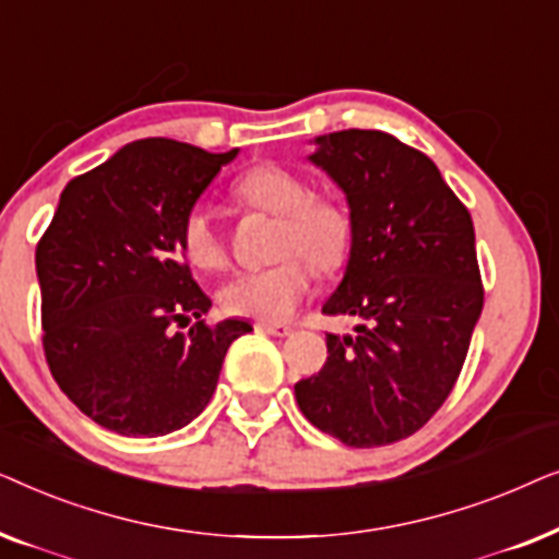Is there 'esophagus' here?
Wrapping results in <instances>:
<instances>
[{"instance_id":"34e87169","label":"esophagus","mask_w":559,"mask_h":559,"mask_svg":"<svg viewBox=\"0 0 559 559\" xmlns=\"http://www.w3.org/2000/svg\"><path fill=\"white\" fill-rule=\"evenodd\" d=\"M257 328H259V331L270 333V335H280V338H285V335L293 333V325H287V323H272V320H259Z\"/></svg>"}]
</instances>
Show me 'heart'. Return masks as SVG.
<instances>
[{
    "label": "heart",
    "instance_id": "obj_1",
    "mask_svg": "<svg viewBox=\"0 0 559 559\" xmlns=\"http://www.w3.org/2000/svg\"><path fill=\"white\" fill-rule=\"evenodd\" d=\"M234 193L251 209L280 216L274 236L277 264L257 272L236 274L221 287V305L234 316L285 320L308 295L312 270L333 272L348 259L350 218L341 203L310 195L300 175L280 165H257L236 180ZM180 247L190 266L201 272L218 270L226 262V247L216 224L203 209L182 218Z\"/></svg>",
    "mask_w": 559,
    "mask_h": 559
}]
</instances>
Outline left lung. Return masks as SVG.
Here are the masks:
<instances>
[{
    "label": "left lung",
    "instance_id": "obj_1",
    "mask_svg": "<svg viewBox=\"0 0 559 559\" xmlns=\"http://www.w3.org/2000/svg\"><path fill=\"white\" fill-rule=\"evenodd\" d=\"M308 159L343 190L350 251L325 316L323 369L295 384L302 415L348 448L417 432L453 392L484 308L476 234L438 165L377 129L312 140Z\"/></svg>",
    "mask_w": 559,
    "mask_h": 559
}]
</instances>
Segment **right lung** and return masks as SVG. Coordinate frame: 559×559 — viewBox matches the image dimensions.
I'll return each instance as SVG.
<instances>
[{"mask_svg":"<svg viewBox=\"0 0 559 559\" xmlns=\"http://www.w3.org/2000/svg\"><path fill=\"white\" fill-rule=\"evenodd\" d=\"M236 155L140 140L60 193L35 251L45 358L68 400L106 430L159 438L193 423L228 346L251 331L241 318L205 325L211 297L180 247L182 218Z\"/></svg>","mask_w":559,"mask_h":559,"instance_id":"1","label":"right lung"}]
</instances>
